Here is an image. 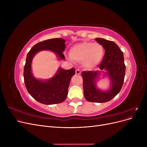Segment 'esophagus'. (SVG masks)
Instances as JSON below:
<instances>
[{"label": "esophagus", "instance_id": "1", "mask_svg": "<svg viewBox=\"0 0 147 147\" xmlns=\"http://www.w3.org/2000/svg\"><path fill=\"white\" fill-rule=\"evenodd\" d=\"M75 73H76V74H77V75H80L81 74V71L79 69H77L75 70Z\"/></svg>", "mask_w": 147, "mask_h": 147}]
</instances>
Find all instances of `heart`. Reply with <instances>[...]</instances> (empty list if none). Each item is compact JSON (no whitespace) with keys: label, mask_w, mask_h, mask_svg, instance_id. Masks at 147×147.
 <instances>
[{"label":"heart","mask_w":147,"mask_h":147,"mask_svg":"<svg viewBox=\"0 0 147 147\" xmlns=\"http://www.w3.org/2000/svg\"><path fill=\"white\" fill-rule=\"evenodd\" d=\"M71 59L82 61L84 66L92 68L99 64L104 56V48L97 43L83 42L75 44L70 49Z\"/></svg>","instance_id":"obj_1"}]
</instances>
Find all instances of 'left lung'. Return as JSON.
<instances>
[{
  "label": "left lung",
  "mask_w": 147,
  "mask_h": 147,
  "mask_svg": "<svg viewBox=\"0 0 147 147\" xmlns=\"http://www.w3.org/2000/svg\"><path fill=\"white\" fill-rule=\"evenodd\" d=\"M95 40L105 50V54L99 68L102 70H107L112 86L107 92L98 90L96 88L95 83L98 72L96 71H83L82 78L84 96L89 102L104 103L112 100L121 90L125 76L126 66L124 62L123 53L116 43L100 38Z\"/></svg>",
  "instance_id": "left-lung-1"
}]
</instances>
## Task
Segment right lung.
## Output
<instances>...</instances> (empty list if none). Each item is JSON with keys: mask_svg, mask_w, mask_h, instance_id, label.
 <instances>
[{"mask_svg": "<svg viewBox=\"0 0 147 147\" xmlns=\"http://www.w3.org/2000/svg\"><path fill=\"white\" fill-rule=\"evenodd\" d=\"M65 42L63 38L46 40L35 44L28 53L24 67L25 86L30 95L40 103L51 105L64 102L67 96L70 79L75 75V69L65 70L59 68L52 78L40 81L32 75L31 63L33 57L40 51L48 50L55 53L59 59H65L63 54Z\"/></svg>", "mask_w": 147, "mask_h": 147, "instance_id": "add662e5", "label": "right lung"}]
</instances>
